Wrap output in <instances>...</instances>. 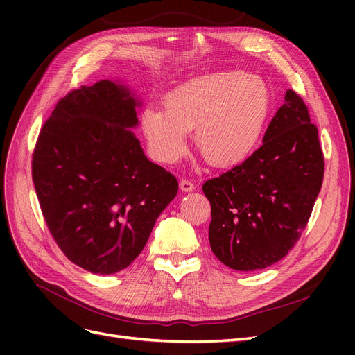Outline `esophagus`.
Returning <instances> with one entry per match:
<instances>
[{"label": "esophagus", "instance_id": "34e87169", "mask_svg": "<svg viewBox=\"0 0 355 355\" xmlns=\"http://www.w3.org/2000/svg\"><path fill=\"white\" fill-rule=\"evenodd\" d=\"M180 189L184 191V192H191V191L196 189V185L192 184V182L188 180V179H182L180 180Z\"/></svg>", "mask_w": 355, "mask_h": 355}]
</instances>
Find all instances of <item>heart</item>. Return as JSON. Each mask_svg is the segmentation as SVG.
<instances>
[{"label": "heart", "instance_id": "1", "mask_svg": "<svg viewBox=\"0 0 355 355\" xmlns=\"http://www.w3.org/2000/svg\"><path fill=\"white\" fill-rule=\"evenodd\" d=\"M265 80L244 71L201 75L171 90L163 108H146L141 128L149 155L159 164H175L187 154L188 132L204 159L230 167L249 157L271 112Z\"/></svg>", "mask_w": 355, "mask_h": 355}]
</instances>
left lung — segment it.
Masks as SVG:
<instances>
[{"label":"left lung","instance_id":"8db88e82","mask_svg":"<svg viewBox=\"0 0 355 355\" xmlns=\"http://www.w3.org/2000/svg\"><path fill=\"white\" fill-rule=\"evenodd\" d=\"M323 176L318 128L302 98L287 90L262 146L204 182L214 256L237 271L262 270L283 259L306 227Z\"/></svg>","mask_w":355,"mask_h":355}]
</instances>
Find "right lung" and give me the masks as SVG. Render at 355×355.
Wrapping results in <instances>:
<instances>
[{"label":"right lung","instance_id":"add662e5","mask_svg":"<svg viewBox=\"0 0 355 355\" xmlns=\"http://www.w3.org/2000/svg\"><path fill=\"white\" fill-rule=\"evenodd\" d=\"M137 102L110 80L69 92L41 127L32 180L59 249L93 274L141 254L178 179L149 161L130 130Z\"/></svg>","mask_w":355,"mask_h":355}]
</instances>
